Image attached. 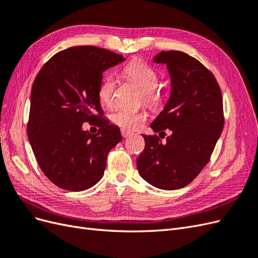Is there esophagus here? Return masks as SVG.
I'll use <instances>...</instances> for the list:
<instances>
[{
	"label": "esophagus",
	"instance_id": "34e87169",
	"mask_svg": "<svg viewBox=\"0 0 258 258\" xmlns=\"http://www.w3.org/2000/svg\"><path fill=\"white\" fill-rule=\"evenodd\" d=\"M121 136H122L123 138H128V137L132 136V132H129V131H127V130L121 129Z\"/></svg>",
	"mask_w": 258,
	"mask_h": 258
}]
</instances>
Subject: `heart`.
Segmentation results:
<instances>
[{"label": "heart", "mask_w": 258, "mask_h": 258, "mask_svg": "<svg viewBox=\"0 0 258 258\" xmlns=\"http://www.w3.org/2000/svg\"><path fill=\"white\" fill-rule=\"evenodd\" d=\"M123 75L134 83L142 92L143 102L148 106H158L161 102V98L158 92H156L159 83L157 72L144 63L142 61H132L123 69ZM116 88V82L112 76H107L101 83L98 97L100 102L111 106L114 102V93ZM146 119V114L142 112H129L124 110H117L112 113L111 120L116 126L124 130H136Z\"/></svg>", "instance_id": "1"}]
</instances>
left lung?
I'll return each instance as SVG.
<instances>
[{
	"label": "left lung",
	"mask_w": 258,
	"mask_h": 258,
	"mask_svg": "<svg viewBox=\"0 0 258 258\" xmlns=\"http://www.w3.org/2000/svg\"><path fill=\"white\" fill-rule=\"evenodd\" d=\"M166 64L171 92L151 123L157 136L143 135L145 147L137 159L147 183L165 190L183 188L209 162L224 128L223 98L215 77L197 59L182 51H161L153 58Z\"/></svg>",
	"instance_id": "8db88e82"
}]
</instances>
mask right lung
Listing matches in <instances>:
<instances>
[{"mask_svg":"<svg viewBox=\"0 0 258 258\" xmlns=\"http://www.w3.org/2000/svg\"><path fill=\"white\" fill-rule=\"evenodd\" d=\"M124 61L95 46H74L51 57L38 72L30 96L29 142L44 174L66 190L82 191L104 174L107 154L121 141L108 123L98 90L102 73ZM89 121L100 128L91 135Z\"/></svg>","mask_w":258,"mask_h":258,"instance_id":"add662e5","label":"right lung"}]
</instances>
